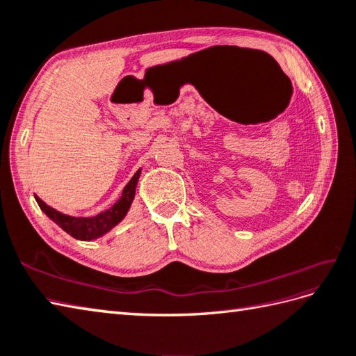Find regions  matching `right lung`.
I'll return each mask as SVG.
<instances>
[{"mask_svg":"<svg viewBox=\"0 0 356 356\" xmlns=\"http://www.w3.org/2000/svg\"><path fill=\"white\" fill-rule=\"evenodd\" d=\"M140 172H142L140 168L134 172V176L131 177L130 182L125 185L120 197L113 203L108 209H105L102 213L96 214L93 217L67 216V214L59 213V211H56L55 208L49 207L47 203L42 202L38 195H35V200L42 209V213L47 216L50 220L55 222L59 228L64 229L67 234H70L72 237L82 241L96 240L105 236V234H108L113 228H115V226H118L120 222H122L125 216L128 214V211H130L133 205Z\"/></svg>","mask_w":356,"mask_h":356,"instance_id":"add662e5","label":"right lung"}]
</instances>
